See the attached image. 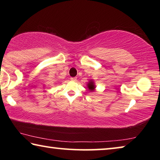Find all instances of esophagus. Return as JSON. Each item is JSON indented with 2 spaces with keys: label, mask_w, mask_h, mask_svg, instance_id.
I'll list each match as a JSON object with an SVG mask.
<instances>
[{
  "label": "esophagus",
  "mask_w": 160,
  "mask_h": 160,
  "mask_svg": "<svg viewBox=\"0 0 160 160\" xmlns=\"http://www.w3.org/2000/svg\"><path fill=\"white\" fill-rule=\"evenodd\" d=\"M70 80H71V81H72V82H76V81H77V78L76 77L70 78Z\"/></svg>",
  "instance_id": "esophagus-1"
}]
</instances>
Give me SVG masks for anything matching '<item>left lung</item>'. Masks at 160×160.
I'll return each instance as SVG.
<instances>
[{
	"label": "left lung",
	"instance_id": "8db88e82",
	"mask_svg": "<svg viewBox=\"0 0 160 160\" xmlns=\"http://www.w3.org/2000/svg\"><path fill=\"white\" fill-rule=\"evenodd\" d=\"M87 87H88V90L90 92H94L96 91L95 88H96V85L95 83H94V81L92 79L89 80V82L87 84Z\"/></svg>",
	"mask_w": 160,
	"mask_h": 160
}]
</instances>
